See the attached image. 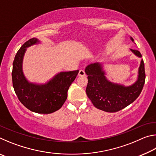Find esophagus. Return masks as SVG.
Returning <instances> with one entry per match:
<instances>
[{"label": "esophagus", "mask_w": 156, "mask_h": 156, "mask_svg": "<svg viewBox=\"0 0 156 156\" xmlns=\"http://www.w3.org/2000/svg\"><path fill=\"white\" fill-rule=\"evenodd\" d=\"M85 72H84V71L83 69H80L79 71L78 72V76H85Z\"/></svg>", "instance_id": "1"}]
</instances>
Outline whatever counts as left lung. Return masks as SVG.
Segmentation results:
<instances>
[{"mask_svg": "<svg viewBox=\"0 0 156 156\" xmlns=\"http://www.w3.org/2000/svg\"><path fill=\"white\" fill-rule=\"evenodd\" d=\"M130 39L134 43L132 37ZM130 51L141 59L136 80L130 85L111 82L102 62L91 63L86 67L84 71L88 76L86 94L97 109L110 113L118 112L135 101L140 94L145 81L144 61L138 50L130 49Z\"/></svg>", "mask_w": 156, "mask_h": 156, "instance_id": "1", "label": "left lung"}]
</instances>
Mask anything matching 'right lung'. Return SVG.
Instances as JSON below:
<instances>
[{
  "mask_svg": "<svg viewBox=\"0 0 156 156\" xmlns=\"http://www.w3.org/2000/svg\"><path fill=\"white\" fill-rule=\"evenodd\" d=\"M41 43L38 39L31 38L18 50L13 62L12 83L16 94L26 108L37 113L48 114L61 108L79 71L60 72L44 83L28 80L23 70L25 54L28 47Z\"/></svg>",
  "mask_w": 156,
  "mask_h": 156,
  "instance_id": "obj_1",
  "label": "right lung"
}]
</instances>
